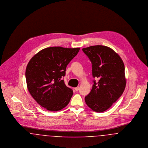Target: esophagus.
Wrapping results in <instances>:
<instances>
[{
  "label": "esophagus",
  "instance_id": "esophagus-1",
  "mask_svg": "<svg viewBox=\"0 0 148 148\" xmlns=\"http://www.w3.org/2000/svg\"><path fill=\"white\" fill-rule=\"evenodd\" d=\"M74 89H75V91H78V90H79V86H77V87L75 88H74Z\"/></svg>",
  "mask_w": 148,
  "mask_h": 148
}]
</instances>
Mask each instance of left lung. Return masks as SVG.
<instances>
[{
  "label": "left lung",
  "mask_w": 148,
  "mask_h": 148,
  "mask_svg": "<svg viewBox=\"0 0 148 148\" xmlns=\"http://www.w3.org/2000/svg\"><path fill=\"white\" fill-rule=\"evenodd\" d=\"M92 64L94 80L92 90L85 97L86 105L94 112L108 109L122 95L126 86L124 64L120 56L112 48L104 45L82 49Z\"/></svg>",
  "instance_id": "1"
}]
</instances>
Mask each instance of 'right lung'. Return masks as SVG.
I'll use <instances>...</instances> for the list:
<instances>
[{
    "label": "right lung",
    "instance_id": "right-lung-1",
    "mask_svg": "<svg viewBox=\"0 0 148 148\" xmlns=\"http://www.w3.org/2000/svg\"><path fill=\"white\" fill-rule=\"evenodd\" d=\"M79 48L53 47L40 50L32 58L25 71L29 92L35 101L49 111H59L67 106L73 94L62 77L66 68L77 55Z\"/></svg>",
    "mask_w": 148,
    "mask_h": 148
}]
</instances>
